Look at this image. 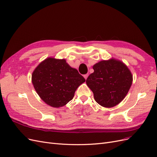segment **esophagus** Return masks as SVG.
<instances>
[{
    "mask_svg": "<svg viewBox=\"0 0 157 157\" xmlns=\"http://www.w3.org/2000/svg\"><path fill=\"white\" fill-rule=\"evenodd\" d=\"M89 76V74H85L84 75H83V77L85 78V79H87V77Z\"/></svg>",
    "mask_w": 157,
    "mask_h": 157,
    "instance_id": "34e87169",
    "label": "esophagus"
}]
</instances>
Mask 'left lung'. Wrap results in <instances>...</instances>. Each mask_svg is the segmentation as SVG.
<instances>
[{"mask_svg":"<svg viewBox=\"0 0 157 157\" xmlns=\"http://www.w3.org/2000/svg\"><path fill=\"white\" fill-rule=\"evenodd\" d=\"M94 72L86 83L92 90L96 102L105 108H112L122 101L132 85V75L120 60L112 59L95 64Z\"/></svg>","mask_w":157,"mask_h":157,"instance_id":"1","label":"left lung"}]
</instances>
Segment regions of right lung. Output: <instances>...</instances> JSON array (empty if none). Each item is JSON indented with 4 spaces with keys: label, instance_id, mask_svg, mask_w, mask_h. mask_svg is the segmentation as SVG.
Here are the masks:
<instances>
[{
    "label": "right lung",
    "instance_id": "obj_1",
    "mask_svg": "<svg viewBox=\"0 0 157 157\" xmlns=\"http://www.w3.org/2000/svg\"><path fill=\"white\" fill-rule=\"evenodd\" d=\"M85 82L78 70L64 59L48 58L35 68L32 82L45 103L54 108L64 106L71 100L75 90Z\"/></svg>",
    "mask_w": 157,
    "mask_h": 157
}]
</instances>
